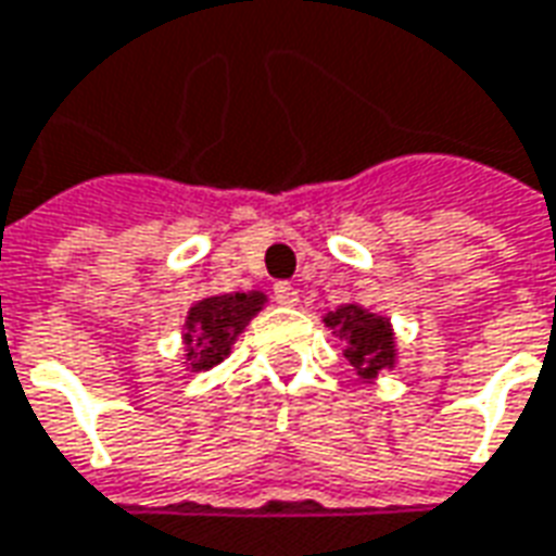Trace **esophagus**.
Instances as JSON below:
<instances>
[{
    "instance_id": "34e87169",
    "label": "esophagus",
    "mask_w": 556,
    "mask_h": 556,
    "mask_svg": "<svg viewBox=\"0 0 556 556\" xmlns=\"http://www.w3.org/2000/svg\"><path fill=\"white\" fill-rule=\"evenodd\" d=\"M271 296H275V302H281V305H296L299 290L290 281H278V285L271 287Z\"/></svg>"
}]
</instances>
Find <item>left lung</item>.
<instances>
[{
  "label": "left lung",
  "instance_id": "8db88e82",
  "mask_svg": "<svg viewBox=\"0 0 556 556\" xmlns=\"http://www.w3.org/2000/svg\"><path fill=\"white\" fill-rule=\"evenodd\" d=\"M326 323L332 329H338L341 338L348 341L344 356H348L350 365L365 380L377 377L383 368H392V362H395V341H392V329H389L386 317L368 314L359 305H344V308L329 314Z\"/></svg>",
  "mask_w": 556,
  "mask_h": 556
}]
</instances>
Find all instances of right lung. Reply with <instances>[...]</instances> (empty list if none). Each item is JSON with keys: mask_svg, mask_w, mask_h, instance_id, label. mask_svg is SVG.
Segmentation results:
<instances>
[{"mask_svg": "<svg viewBox=\"0 0 556 556\" xmlns=\"http://www.w3.org/2000/svg\"><path fill=\"white\" fill-rule=\"evenodd\" d=\"M263 302H266L263 293H224V296L197 302L185 323L188 326L185 344H191L188 350L191 368L206 371L212 365H218L230 353L236 334L263 308Z\"/></svg>", "mask_w": 556, "mask_h": 556, "instance_id": "right-lung-1", "label": "right lung"}]
</instances>
